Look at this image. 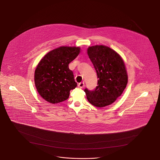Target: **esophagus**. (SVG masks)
Segmentation results:
<instances>
[{"instance_id": "obj_1", "label": "esophagus", "mask_w": 160, "mask_h": 160, "mask_svg": "<svg viewBox=\"0 0 160 160\" xmlns=\"http://www.w3.org/2000/svg\"><path fill=\"white\" fill-rule=\"evenodd\" d=\"M78 86L80 88H83L84 87V82H81L78 84Z\"/></svg>"}]
</instances>
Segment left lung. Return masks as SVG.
I'll use <instances>...</instances> for the list:
<instances>
[{"label":"left lung","mask_w":160,"mask_h":160,"mask_svg":"<svg viewBox=\"0 0 160 160\" xmlns=\"http://www.w3.org/2000/svg\"><path fill=\"white\" fill-rule=\"evenodd\" d=\"M88 54L98 80L94 90H84L87 99L98 108L111 105L127 86L128 77L125 62L115 51L103 45L89 47Z\"/></svg>","instance_id":"left-lung-1"}]
</instances>
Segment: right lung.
Masks as SVG:
<instances>
[{
	"label": "right lung",
	"instance_id": "1",
	"mask_svg": "<svg viewBox=\"0 0 160 160\" xmlns=\"http://www.w3.org/2000/svg\"><path fill=\"white\" fill-rule=\"evenodd\" d=\"M79 47L62 46L48 52L40 60L34 74L39 94L50 103L67 99L70 91L77 87L68 64L80 53Z\"/></svg>",
	"mask_w": 160,
	"mask_h": 160
}]
</instances>
